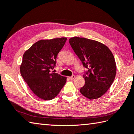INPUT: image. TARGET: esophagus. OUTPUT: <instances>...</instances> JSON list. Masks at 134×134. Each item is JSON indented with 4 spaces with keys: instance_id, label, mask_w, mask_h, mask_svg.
<instances>
[{
    "instance_id": "1",
    "label": "esophagus",
    "mask_w": 134,
    "mask_h": 134,
    "mask_svg": "<svg viewBox=\"0 0 134 134\" xmlns=\"http://www.w3.org/2000/svg\"><path fill=\"white\" fill-rule=\"evenodd\" d=\"M75 77H76L75 75H72V76L69 77V79H70V80H74L75 78Z\"/></svg>"
}]
</instances>
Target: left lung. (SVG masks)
<instances>
[{
    "label": "left lung",
    "instance_id": "8db88e82",
    "mask_svg": "<svg viewBox=\"0 0 134 134\" xmlns=\"http://www.w3.org/2000/svg\"><path fill=\"white\" fill-rule=\"evenodd\" d=\"M69 44L88 71L83 75L85 84L80 90L90 100L105 94L111 86L116 75V64L111 51L104 44L95 40L72 37Z\"/></svg>",
    "mask_w": 134,
    "mask_h": 134
}]
</instances>
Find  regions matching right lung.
<instances>
[{
    "instance_id": "1",
    "label": "right lung",
    "mask_w": 134,
    "mask_h": 134,
    "mask_svg": "<svg viewBox=\"0 0 134 134\" xmlns=\"http://www.w3.org/2000/svg\"><path fill=\"white\" fill-rule=\"evenodd\" d=\"M67 40L66 37L41 40L24 52L20 73L30 89L37 97L51 100L59 94L66 77L51 73L56 64L58 54Z\"/></svg>"
}]
</instances>
